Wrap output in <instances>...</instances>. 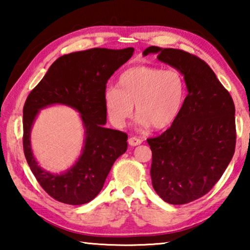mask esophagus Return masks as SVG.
Here are the masks:
<instances>
[{
	"instance_id": "34e87169",
	"label": "esophagus",
	"mask_w": 250,
	"mask_h": 250,
	"mask_svg": "<svg viewBox=\"0 0 250 250\" xmlns=\"http://www.w3.org/2000/svg\"><path fill=\"white\" fill-rule=\"evenodd\" d=\"M128 142H129V145H130L131 146H135L141 145V143H142V140H141V139L137 138V137H131V138H129Z\"/></svg>"
}]
</instances>
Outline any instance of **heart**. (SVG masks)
Wrapping results in <instances>:
<instances>
[{"mask_svg": "<svg viewBox=\"0 0 250 250\" xmlns=\"http://www.w3.org/2000/svg\"><path fill=\"white\" fill-rule=\"evenodd\" d=\"M185 97L186 82L180 70L141 65L121 73L117 88L105 89L104 103L109 120L117 128L125 125L135 104L139 124L162 130L179 118Z\"/></svg>", "mask_w": 250, "mask_h": 250, "instance_id": "b5f03b06", "label": "heart"}]
</instances>
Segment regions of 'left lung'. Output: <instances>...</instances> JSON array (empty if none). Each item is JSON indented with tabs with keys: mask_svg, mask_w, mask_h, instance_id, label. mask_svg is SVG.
Instances as JSON below:
<instances>
[{
	"mask_svg": "<svg viewBox=\"0 0 250 250\" xmlns=\"http://www.w3.org/2000/svg\"><path fill=\"white\" fill-rule=\"evenodd\" d=\"M151 53L183 74L188 91L174 124L146 140L152 151V185L168 204H188L213 188L234 155L235 104L200 57L156 46L147 47L143 55Z\"/></svg>",
	"mask_w": 250,
	"mask_h": 250,
	"instance_id": "left-lung-1",
	"label": "left lung"
}]
</instances>
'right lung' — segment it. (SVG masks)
<instances>
[{
    "label": "right lung",
    "instance_id": "obj_1",
    "mask_svg": "<svg viewBox=\"0 0 250 250\" xmlns=\"http://www.w3.org/2000/svg\"><path fill=\"white\" fill-rule=\"evenodd\" d=\"M134 48H91L61 56L29 92L23 108V149L29 167L44 191L54 200L82 205L98 195L115 161L126 151L128 135L104 128L105 83L128 62ZM66 104L78 110L85 128L83 153L75 166L62 175H52L36 162L30 149V129L41 108Z\"/></svg>",
    "mask_w": 250,
    "mask_h": 250
}]
</instances>
